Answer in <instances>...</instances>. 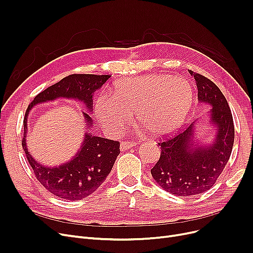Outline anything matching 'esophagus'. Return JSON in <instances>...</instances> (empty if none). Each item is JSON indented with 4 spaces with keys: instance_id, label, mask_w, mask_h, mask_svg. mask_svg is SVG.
Returning a JSON list of instances; mask_svg holds the SVG:
<instances>
[{
    "instance_id": "34e87169",
    "label": "esophagus",
    "mask_w": 253,
    "mask_h": 253,
    "mask_svg": "<svg viewBox=\"0 0 253 253\" xmlns=\"http://www.w3.org/2000/svg\"><path fill=\"white\" fill-rule=\"evenodd\" d=\"M136 144H137V142H135V141L122 142V143H121V150H123V151L128 150V149H130V148H133V147H135Z\"/></svg>"
}]
</instances>
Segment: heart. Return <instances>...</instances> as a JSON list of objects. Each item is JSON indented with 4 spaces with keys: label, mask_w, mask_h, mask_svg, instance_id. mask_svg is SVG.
<instances>
[{
    "label": "heart",
    "mask_w": 253,
    "mask_h": 253,
    "mask_svg": "<svg viewBox=\"0 0 253 253\" xmlns=\"http://www.w3.org/2000/svg\"><path fill=\"white\" fill-rule=\"evenodd\" d=\"M194 92L181 77L152 74L116 82L113 96L99 95L95 115L103 128L118 134L136 113L137 122L154 137H164L177 130L187 117Z\"/></svg>",
    "instance_id": "heart-1"
}]
</instances>
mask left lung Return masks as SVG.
Returning a JSON list of instances; mask_svg holds the SVG:
<instances>
[{
    "label": "left lung",
    "instance_id": "left-lung-1",
    "mask_svg": "<svg viewBox=\"0 0 253 253\" xmlns=\"http://www.w3.org/2000/svg\"><path fill=\"white\" fill-rule=\"evenodd\" d=\"M198 88V100L211 106L209 122L216 128L213 141H197L195 122L182 133L161 142V155L151 173L165 191L180 197L202 194L213 187L227 165L234 144L233 116L219 88L206 77L190 71Z\"/></svg>",
    "mask_w": 253,
    "mask_h": 253
}]
</instances>
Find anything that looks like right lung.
Returning a JSON list of instances; mask_svg holds the SVG:
<instances>
[{
  "mask_svg": "<svg viewBox=\"0 0 253 253\" xmlns=\"http://www.w3.org/2000/svg\"><path fill=\"white\" fill-rule=\"evenodd\" d=\"M110 75L74 74L63 78L58 83L42 91L34 98L23 119L22 148L32 166L37 179L45 189L70 201L81 200L95 192L105 180L120 154V142L92 134L87 131L81 148L71 161L55 167H48L37 162L26 147L28 117L32 109L39 103L53 101L57 98H70L81 101L89 112L93 108V93L99 89ZM86 130L93 125L89 114L83 112Z\"/></svg>",
  "mask_w": 253,
  "mask_h": 253,
  "instance_id": "obj_1",
  "label": "right lung"
}]
</instances>
